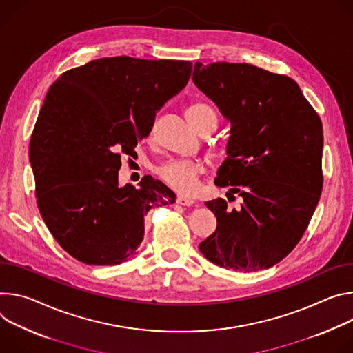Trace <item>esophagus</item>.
<instances>
[{
	"mask_svg": "<svg viewBox=\"0 0 353 353\" xmlns=\"http://www.w3.org/2000/svg\"><path fill=\"white\" fill-rule=\"evenodd\" d=\"M176 203L181 206H192L194 203V201L192 198H186V196H178L176 198Z\"/></svg>",
	"mask_w": 353,
	"mask_h": 353,
	"instance_id": "34e87169",
	"label": "esophagus"
}]
</instances>
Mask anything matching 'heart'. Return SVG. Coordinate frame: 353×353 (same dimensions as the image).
<instances>
[{
    "mask_svg": "<svg viewBox=\"0 0 353 353\" xmlns=\"http://www.w3.org/2000/svg\"><path fill=\"white\" fill-rule=\"evenodd\" d=\"M186 117L189 122L193 125V128L198 130L201 123L208 119V117H213L217 122L216 112L212 106L206 103H193L186 109ZM203 165L199 161L193 160H171L163 164L159 168L160 178L171 188L181 193H192L196 188L198 176L202 174Z\"/></svg>",
    "mask_w": 353,
    "mask_h": 353,
    "instance_id": "1",
    "label": "heart"
}]
</instances>
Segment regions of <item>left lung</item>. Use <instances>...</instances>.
<instances>
[{
	"label": "left lung",
	"mask_w": 353,
	"mask_h": 353,
	"mask_svg": "<svg viewBox=\"0 0 353 353\" xmlns=\"http://www.w3.org/2000/svg\"><path fill=\"white\" fill-rule=\"evenodd\" d=\"M192 80L231 126L214 185L243 198L237 210L206 202L217 227L199 250L225 269H268L297 245L320 201V116L292 78L247 63L198 61Z\"/></svg>",
	"instance_id": "obj_1"
}]
</instances>
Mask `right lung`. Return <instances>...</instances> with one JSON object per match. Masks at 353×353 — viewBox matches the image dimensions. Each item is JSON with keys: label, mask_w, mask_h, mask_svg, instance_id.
Listing matches in <instances>:
<instances>
[{"label": "right lung", "mask_w": 353, "mask_h": 353, "mask_svg": "<svg viewBox=\"0 0 353 353\" xmlns=\"http://www.w3.org/2000/svg\"><path fill=\"white\" fill-rule=\"evenodd\" d=\"M192 63L128 56L63 72L36 121L29 160L36 202L60 247L87 265H119L143 241L144 216L175 202L144 176L119 186L121 154L145 139L155 114L188 84Z\"/></svg>", "instance_id": "1"}]
</instances>
